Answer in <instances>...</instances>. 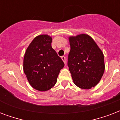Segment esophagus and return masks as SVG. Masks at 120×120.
Wrapping results in <instances>:
<instances>
[{
    "label": "esophagus",
    "instance_id": "esophagus-1",
    "mask_svg": "<svg viewBox=\"0 0 120 120\" xmlns=\"http://www.w3.org/2000/svg\"><path fill=\"white\" fill-rule=\"evenodd\" d=\"M62 60L64 61V62L65 64H66V57L65 56H62Z\"/></svg>",
    "mask_w": 120,
    "mask_h": 120
}]
</instances>
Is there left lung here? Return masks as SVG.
<instances>
[{"label":"left lung","mask_w":120,"mask_h":120,"mask_svg":"<svg viewBox=\"0 0 120 120\" xmlns=\"http://www.w3.org/2000/svg\"><path fill=\"white\" fill-rule=\"evenodd\" d=\"M69 41L68 67L74 83L82 89L94 87L104 73L103 53L93 38L86 34L70 37Z\"/></svg>","instance_id":"left-lung-1"}]
</instances>
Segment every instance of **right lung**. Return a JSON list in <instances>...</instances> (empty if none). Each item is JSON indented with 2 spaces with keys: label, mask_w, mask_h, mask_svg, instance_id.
Instances as JSON below:
<instances>
[{
  "label": "right lung",
  "mask_w": 120,
  "mask_h": 120,
  "mask_svg": "<svg viewBox=\"0 0 120 120\" xmlns=\"http://www.w3.org/2000/svg\"><path fill=\"white\" fill-rule=\"evenodd\" d=\"M52 38L40 35L32 40L23 58V71L29 83L38 91H45L55 85L65 64L52 47Z\"/></svg>",
  "instance_id": "add662e5"
}]
</instances>
